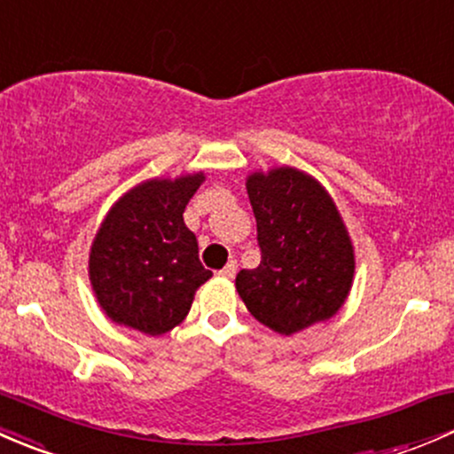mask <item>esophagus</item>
Returning a JSON list of instances; mask_svg holds the SVG:
<instances>
[{
  "instance_id": "obj_1",
  "label": "esophagus",
  "mask_w": 454,
  "mask_h": 454,
  "mask_svg": "<svg viewBox=\"0 0 454 454\" xmlns=\"http://www.w3.org/2000/svg\"><path fill=\"white\" fill-rule=\"evenodd\" d=\"M236 270H238V264H236V260H229V262H227V266H225V269H221V270H218V273H221V275H223V278L231 279V278H233V275H236Z\"/></svg>"
}]
</instances>
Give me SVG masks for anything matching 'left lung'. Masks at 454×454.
<instances>
[{
	"mask_svg": "<svg viewBox=\"0 0 454 454\" xmlns=\"http://www.w3.org/2000/svg\"><path fill=\"white\" fill-rule=\"evenodd\" d=\"M258 223L260 264L236 275L247 310L279 334L330 319L354 278V251L339 209L312 176L295 168L247 179Z\"/></svg>",
	"mask_w": 454,
	"mask_h": 454,
	"instance_id": "8db88e82",
	"label": "left lung"
}]
</instances>
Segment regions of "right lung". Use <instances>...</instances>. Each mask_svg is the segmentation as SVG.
I'll return each instance as SVG.
<instances>
[{"mask_svg": "<svg viewBox=\"0 0 454 454\" xmlns=\"http://www.w3.org/2000/svg\"><path fill=\"white\" fill-rule=\"evenodd\" d=\"M203 175L153 179L111 207L89 255V279L115 324L159 336L179 325L212 278L184 212Z\"/></svg>", "mask_w": 454, "mask_h": 454, "instance_id": "obj_1", "label": "right lung"}]
</instances>
